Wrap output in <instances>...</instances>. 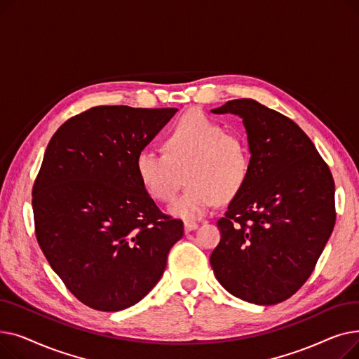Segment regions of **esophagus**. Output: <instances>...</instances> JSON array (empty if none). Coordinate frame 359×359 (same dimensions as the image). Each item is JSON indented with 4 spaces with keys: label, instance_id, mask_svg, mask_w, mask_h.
Listing matches in <instances>:
<instances>
[{
    "label": "esophagus",
    "instance_id": "34e87169",
    "mask_svg": "<svg viewBox=\"0 0 359 359\" xmlns=\"http://www.w3.org/2000/svg\"><path fill=\"white\" fill-rule=\"evenodd\" d=\"M198 229V224L194 221H184V230L186 231H194Z\"/></svg>",
    "mask_w": 359,
    "mask_h": 359
}]
</instances>
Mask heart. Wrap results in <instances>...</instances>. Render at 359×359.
Masks as SVG:
<instances>
[{
    "instance_id": "b5f03b06",
    "label": "heart",
    "mask_w": 359,
    "mask_h": 359,
    "mask_svg": "<svg viewBox=\"0 0 359 359\" xmlns=\"http://www.w3.org/2000/svg\"><path fill=\"white\" fill-rule=\"evenodd\" d=\"M135 170L147 194L160 202L172 201L182 184V196L168 206L170 214L199 219L218 201L233 199L250 173V151L246 140L192 113L182 118L164 141V154L141 149Z\"/></svg>"
}]
</instances>
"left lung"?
<instances>
[{"label": "left lung", "mask_w": 359, "mask_h": 359, "mask_svg": "<svg viewBox=\"0 0 359 359\" xmlns=\"http://www.w3.org/2000/svg\"><path fill=\"white\" fill-rule=\"evenodd\" d=\"M211 111L243 119L252 154L246 184L217 222L211 266L234 297L278 304L304 285L333 231L330 168L294 121L256 100Z\"/></svg>", "instance_id": "left-lung-1"}]
</instances>
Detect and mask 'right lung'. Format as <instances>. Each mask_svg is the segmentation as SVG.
I'll return each instance as SVG.
<instances>
[{"instance_id": "right-lung-1", "label": "right lung", "mask_w": 359, "mask_h": 359, "mask_svg": "<svg viewBox=\"0 0 359 359\" xmlns=\"http://www.w3.org/2000/svg\"><path fill=\"white\" fill-rule=\"evenodd\" d=\"M177 109L97 106L50 138L32 205L37 243L83 304L119 311L160 280L183 222L163 214L135 160Z\"/></svg>"}]
</instances>
